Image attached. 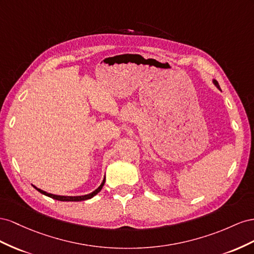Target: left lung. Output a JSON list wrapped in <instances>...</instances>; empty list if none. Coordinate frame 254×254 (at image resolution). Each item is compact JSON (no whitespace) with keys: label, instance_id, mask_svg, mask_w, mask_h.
<instances>
[{"label":"left lung","instance_id":"1","mask_svg":"<svg viewBox=\"0 0 254 254\" xmlns=\"http://www.w3.org/2000/svg\"><path fill=\"white\" fill-rule=\"evenodd\" d=\"M213 83H214V85L217 87V88L218 89H220V87H219V84H218V82L216 81V79H213Z\"/></svg>","mask_w":254,"mask_h":254}]
</instances>
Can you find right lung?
I'll use <instances>...</instances> for the list:
<instances>
[{
	"label": "right lung",
	"mask_w": 254,
	"mask_h": 254,
	"mask_svg": "<svg viewBox=\"0 0 254 254\" xmlns=\"http://www.w3.org/2000/svg\"><path fill=\"white\" fill-rule=\"evenodd\" d=\"M105 183V178L103 179L102 183H101V185L97 188L96 190H93L92 192L88 193V194H84V195H59V194H53V193H49L45 190H40V188H37L36 186L33 185V187L35 188V190H37L39 192H41L42 194L45 195H48V197L52 198V199H55V200H59V201H84V200H88V199H91L92 197H95V195L101 191V190H102V187Z\"/></svg>",
	"instance_id": "obj_1"
}]
</instances>
